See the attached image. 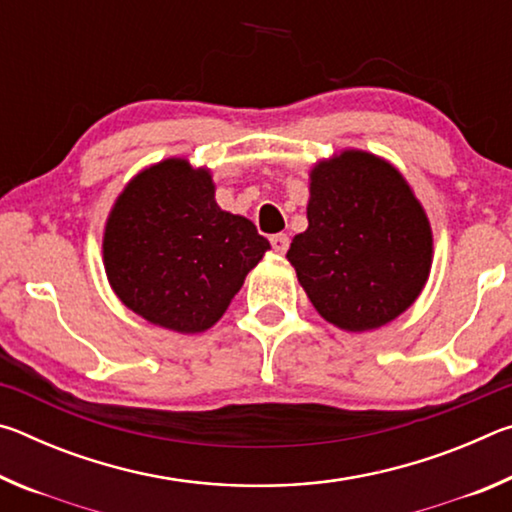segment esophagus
I'll return each instance as SVG.
<instances>
[{
	"label": "esophagus",
	"mask_w": 512,
	"mask_h": 512,
	"mask_svg": "<svg viewBox=\"0 0 512 512\" xmlns=\"http://www.w3.org/2000/svg\"><path fill=\"white\" fill-rule=\"evenodd\" d=\"M271 246L277 255H284L289 250V237L287 235H273L271 237Z\"/></svg>",
	"instance_id": "34e87169"
}]
</instances>
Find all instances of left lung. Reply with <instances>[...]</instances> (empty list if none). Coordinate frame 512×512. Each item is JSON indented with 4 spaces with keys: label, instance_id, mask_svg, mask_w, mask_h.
Segmentation results:
<instances>
[{
    "label": "left lung",
    "instance_id": "1",
    "mask_svg": "<svg viewBox=\"0 0 512 512\" xmlns=\"http://www.w3.org/2000/svg\"><path fill=\"white\" fill-rule=\"evenodd\" d=\"M307 230L287 259L327 323L345 332L384 327L429 280V216L400 169L375 153L343 149L309 171Z\"/></svg>",
    "mask_w": 512,
    "mask_h": 512
}]
</instances>
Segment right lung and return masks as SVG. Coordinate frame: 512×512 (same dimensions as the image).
<instances>
[{
	"label": "right lung",
	"mask_w": 512,
	"mask_h": 512,
	"mask_svg": "<svg viewBox=\"0 0 512 512\" xmlns=\"http://www.w3.org/2000/svg\"><path fill=\"white\" fill-rule=\"evenodd\" d=\"M210 169L167 158L128 180L103 228V268L137 316L178 334L221 320L271 244L225 212Z\"/></svg>",
	"instance_id": "obj_1"
}]
</instances>
